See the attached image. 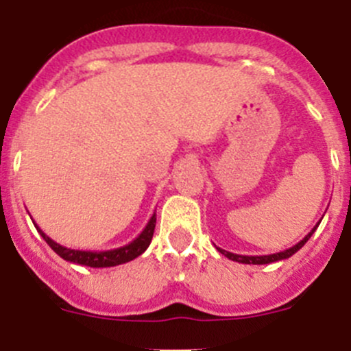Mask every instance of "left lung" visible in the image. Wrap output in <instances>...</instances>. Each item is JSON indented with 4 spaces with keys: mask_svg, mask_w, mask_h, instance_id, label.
<instances>
[{
    "mask_svg": "<svg viewBox=\"0 0 351 351\" xmlns=\"http://www.w3.org/2000/svg\"><path fill=\"white\" fill-rule=\"evenodd\" d=\"M321 222V221H319ZM319 222H317L316 226H314L313 229H311L309 234L306 236V238L302 239V241H299L297 244H293L292 247H289V250H284L280 251V253H274V254H261V256H246V254H236V253H231V251H226L222 250V247H217L219 253L224 254L226 258H229V260L232 261H238V263H246V265H267V263H275V261H280V260H287V258H290L292 254H295L297 251L300 250V247L304 246L307 241H309L311 236L314 234V231L317 229V226H319Z\"/></svg>",
    "mask_w": 351,
    "mask_h": 351,
    "instance_id": "left-lung-1",
    "label": "left lung"
}]
</instances>
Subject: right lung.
Instances as JSON below:
<instances>
[{"mask_svg": "<svg viewBox=\"0 0 351 351\" xmlns=\"http://www.w3.org/2000/svg\"><path fill=\"white\" fill-rule=\"evenodd\" d=\"M35 229L40 232L42 238L45 239V243L62 258V260L71 261V263L76 265H84V267L91 268H108V267H117V265L127 263V261H132L134 258L141 256L144 251L149 247L151 239H153L154 228H156V212L151 215V219L147 221L146 228L143 229L139 236H137L134 241H130L125 246L113 247V250H105V251H83V250H71V247L61 246L59 243H56L54 239L49 238L40 228L34 222Z\"/></svg>", "mask_w": 351, "mask_h": 351, "instance_id": "right-lung-1", "label": "right lung"}]
</instances>
